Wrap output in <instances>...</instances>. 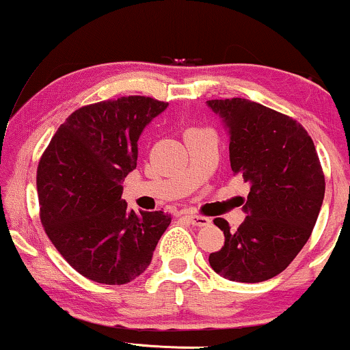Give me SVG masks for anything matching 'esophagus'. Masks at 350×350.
I'll list each match as a JSON object with an SVG mask.
<instances>
[{
	"label": "esophagus",
	"mask_w": 350,
	"mask_h": 350,
	"mask_svg": "<svg viewBox=\"0 0 350 350\" xmlns=\"http://www.w3.org/2000/svg\"><path fill=\"white\" fill-rule=\"evenodd\" d=\"M184 217H186L189 222H191L192 226H196V227H206V226H208V224H211V219H208V217H204V215L186 214Z\"/></svg>",
	"instance_id": "34e87169"
}]
</instances>
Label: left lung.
<instances>
[{
  "label": "left lung",
  "instance_id": "obj_1",
  "mask_svg": "<svg viewBox=\"0 0 350 350\" xmlns=\"http://www.w3.org/2000/svg\"><path fill=\"white\" fill-rule=\"evenodd\" d=\"M230 136V166L250 184L243 224L230 232L214 219L226 242L208 255L212 270L240 283L280 275L311 237L326 180L311 136L291 116L245 98L207 100Z\"/></svg>",
  "mask_w": 350,
  "mask_h": 350
}]
</instances>
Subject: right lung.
<instances>
[{
  "label": "right lung",
  "mask_w": 350,
  "mask_h": 350,
  "mask_svg": "<svg viewBox=\"0 0 350 350\" xmlns=\"http://www.w3.org/2000/svg\"><path fill=\"white\" fill-rule=\"evenodd\" d=\"M167 103L130 95L80 107L52 136L38 166L39 217L67 263L85 278L124 284L150 267L171 224L130 211L123 180L136 167L143 128Z\"/></svg>",
  "instance_id": "right-lung-1"
}]
</instances>
